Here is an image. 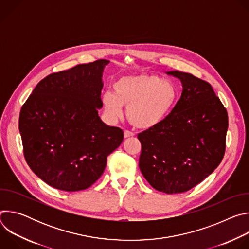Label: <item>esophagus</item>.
I'll list each match as a JSON object with an SVG mask.
<instances>
[{"label":"esophagus","mask_w":249,"mask_h":249,"mask_svg":"<svg viewBox=\"0 0 249 249\" xmlns=\"http://www.w3.org/2000/svg\"><path fill=\"white\" fill-rule=\"evenodd\" d=\"M134 133L131 132V131H128V130H125L124 131V137L125 138H131V137H134Z\"/></svg>","instance_id":"obj_1"}]
</instances>
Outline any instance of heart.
I'll list each match as a JSON object with an SVG mask.
<instances>
[{
    "label": "heart",
    "mask_w": 249,
    "mask_h": 249,
    "mask_svg": "<svg viewBox=\"0 0 249 249\" xmlns=\"http://www.w3.org/2000/svg\"><path fill=\"white\" fill-rule=\"evenodd\" d=\"M114 93L106 91L102 104L108 117L116 121L123 117V106L130 123L139 129H150L160 124L170 113L177 90L169 81L153 74L130 75L113 83Z\"/></svg>",
    "instance_id": "1"
}]
</instances>
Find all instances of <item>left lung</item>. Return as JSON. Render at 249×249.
Segmentation results:
<instances>
[{"mask_svg": "<svg viewBox=\"0 0 249 249\" xmlns=\"http://www.w3.org/2000/svg\"><path fill=\"white\" fill-rule=\"evenodd\" d=\"M166 74L178 78L183 90L160 124L138 134L139 166L155 189L173 194L190 190L221 163L229 118L209 83L178 71Z\"/></svg>", "mask_w": 249, "mask_h": 249, "instance_id": "8db88e82", "label": "left lung"}]
</instances>
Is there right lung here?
Here are the masks:
<instances>
[{"label": "right lung", "mask_w": 249, "mask_h": 249, "mask_svg": "<svg viewBox=\"0 0 249 249\" xmlns=\"http://www.w3.org/2000/svg\"><path fill=\"white\" fill-rule=\"evenodd\" d=\"M108 60L77 65L41 80L22 105L18 128L31 170L48 185L74 192L91 186L123 131L98 116Z\"/></svg>", "instance_id": "right-lung-1"}]
</instances>
